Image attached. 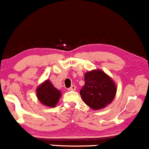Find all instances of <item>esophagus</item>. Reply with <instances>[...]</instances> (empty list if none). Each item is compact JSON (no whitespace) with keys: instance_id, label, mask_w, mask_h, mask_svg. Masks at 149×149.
Wrapping results in <instances>:
<instances>
[{"instance_id":"1","label":"esophagus","mask_w":149,"mask_h":149,"mask_svg":"<svg viewBox=\"0 0 149 149\" xmlns=\"http://www.w3.org/2000/svg\"><path fill=\"white\" fill-rule=\"evenodd\" d=\"M76 88L75 85H71V87H70L68 90H69V91H74V90H76Z\"/></svg>"}]
</instances>
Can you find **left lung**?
Instances as JSON below:
<instances>
[{"mask_svg":"<svg viewBox=\"0 0 149 149\" xmlns=\"http://www.w3.org/2000/svg\"><path fill=\"white\" fill-rule=\"evenodd\" d=\"M85 84L80 95L85 104L93 110L107 107L115 98L117 88L114 80L100 69L85 73Z\"/></svg>","mask_w":149,"mask_h":149,"instance_id":"1","label":"left lung"}]
</instances>
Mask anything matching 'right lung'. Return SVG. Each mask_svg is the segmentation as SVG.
<instances>
[{
    "instance_id": "1",
    "label": "right lung",
    "mask_w": 149,
    "mask_h": 149,
    "mask_svg": "<svg viewBox=\"0 0 149 149\" xmlns=\"http://www.w3.org/2000/svg\"><path fill=\"white\" fill-rule=\"evenodd\" d=\"M36 97L42 105L49 108L55 107L61 96V92L46 80L36 88Z\"/></svg>"
}]
</instances>
